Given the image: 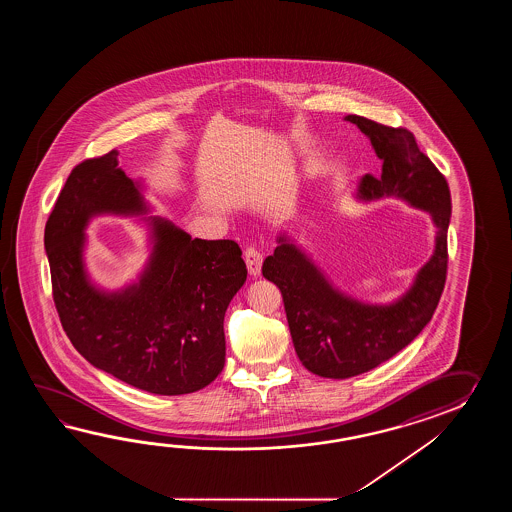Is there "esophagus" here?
<instances>
[{
  "instance_id": "34e87169",
  "label": "esophagus",
  "mask_w": 512,
  "mask_h": 512,
  "mask_svg": "<svg viewBox=\"0 0 512 512\" xmlns=\"http://www.w3.org/2000/svg\"><path fill=\"white\" fill-rule=\"evenodd\" d=\"M261 261H263V256H261V252L258 251V249L249 247V249L245 251V263H247V269H249V272H251L254 278L260 276Z\"/></svg>"
}]
</instances>
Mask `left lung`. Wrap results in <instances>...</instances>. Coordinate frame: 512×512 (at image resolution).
Here are the masks:
<instances>
[{
    "label": "left lung",
    "instance_id": "8db88e82",
    "mask_svg": "<svg viewBox=\"0 0 512 512\" xmlns=\"http://www.w3.org/2000/svg\"><path fill=\"white\" fill-rule=\"evenodd\" d=\"M371 142L381 161L377 175H362L355 199L386 197L425 210L434 223V251L404 293L373 304L344 293L311 254L287 232L261 272L282 291L294 349L307 370L326 379H349L392 359L432 320L446 280V232L452 201L446 179L419 150L412 131L395 130L359 115L344 117Z\"/></svg>",
    "mask_w": 512,
    "mask_h": 512
}]
</instances>
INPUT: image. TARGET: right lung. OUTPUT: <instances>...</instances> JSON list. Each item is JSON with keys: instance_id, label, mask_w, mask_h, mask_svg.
I'll return each instance as SVG.
<instances>
[{"instance_id": "add662e5", "label": "right lung", "mask_w": 512, "mask_h": 512, "mask_svg": "<svg viewBox=\"0 0 512 512\" xmlns=\"http://www.w3.org/2000/svg\"><path fill=\"white\" fill-rule=\"evenodd\" d=\"M144 177H128L119 153L78 164L45 225L60 322L78 353L98 370L155 395L208 386L225 366L223 320L247 280L238 243L192 240L170 219L150 216ZM141 217L149 258L119 290L86 269V227L95 217Z\"/></svg>"}]
</instances>
